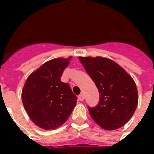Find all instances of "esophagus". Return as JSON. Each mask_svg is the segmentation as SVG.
I'll use <instances>...</instances> for the list:
<instances>
[{"instance_id": "34e87169", "label": "esophagus", "mask_w": 154, "mask_h": 154, "mask_svg": "<svg viewBox=\"0 0 154 154\" xmlns=\"http://www.w3.org/2000/svg\"><path fill=\"white\" fill-rule=\"evenodd\" d=\"M84 99H85V96L83 95V94H80L79 96H78V100L81 101H84Z\"/></svg>"}]
</instances>
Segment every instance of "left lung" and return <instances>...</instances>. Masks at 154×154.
Masks as SVG:
<instances>
[{
  "label": "left lung",
  "mask_w": 154,
  "mask_h": 154,
  "mask_svg": "<svg viewBox=\"0 0 154 154\" xmlns=\"http://www.w3.org/2000/svg\"><path fill=\"white\" fill-rule=\"evenodd\" d=\"M99 91V102L89 107L97 124L107 130L123 126L137 106V90L130 76L113 60L103 57H79Z\"/></svg>",
  "instance_id": "1"
}]
</instances>
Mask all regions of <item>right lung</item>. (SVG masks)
Listing matches in <instances>:
<instances>
[{
  "instance_id": "obj_1",
  "label": "right lung",
  "mask_w": 154,
  "mask_h": 154,
  "mask_svg": "<svg viewBox=\"0 0 154 154\" xmlns=\"http://www.w3.org/2000/svg\"><path fill=\"white\" fill-rule=\"evenodd\" d=\"M71 57L47 61L26 80L21 97L29 117L37 126L55 129L65 123L77 97L69 85L60 81Z\"/></svg>"
}]
</instances>
